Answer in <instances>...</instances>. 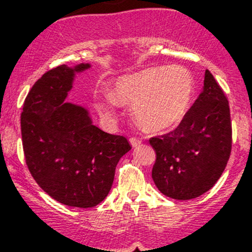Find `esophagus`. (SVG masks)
<instances>
[{
    "label": "esophagus",
    "instance_id": "esophagus-1",
    "mask_svg": "<svg viewBox=\"0 0 252 252\" xmlns=\"http://www.w3.org/2000/svg\"><path fill=\"white\" fill-rule=\"evenodd\" d=\"M130 144H131L132 147H137V146H140L141 144V142H142V141L140 140V138L138 137H131L130 138Z\"/></svg>",
    "mask_w": 252,
    "mask_h": 252
}]
</instances>
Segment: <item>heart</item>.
Here are the masks:
<instances>
[{
    "instance_id": "1",
    "label": "heart",
    "mask_w": 252,
    "mask_h": 252,
    "mask_svg": "<svg viewBox=\"0 0 252 252\" xmlns=\"http://www.w3.org/2000/svg\"><path fill=\"white\" fill-rule=\"evenodd\" d=\"M194 83L180 66H158L117 80L111 98L118 104L134 103V115L141 128L161 131L174 126L189 109ZM100 109L109 115L106 104Z\"/></svg>"
}]
</instances>
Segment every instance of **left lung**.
Returning a JSON list of instances; mask_svg holds the SVG:
<instances>
[{"mask_svg":"<svg viewBox=\"0 0 252 252\" xmlns=\"http://www.w3.org/2000/svg\"><path fill=\"white\" fill-rule=\"evenodd\" d=\"M149 143L156 152L152 178L162 194L189 200L215 186L230 158L232 126L227 98L209 70L180 124Z\"/></svg>","mask_w":252,"mask_h":252,"instance_id":"obj_1","label":"left lung"}]
</instances>
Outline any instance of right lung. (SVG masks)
Listing matches in <instances>:
<instances>
[{
	"mask_svg": "<svg viewBox=\"0 0 252 252\" xmlns=\"http://www.w3.org/2000/svg\"><path fill=\"white\" fill-rule=\"evenodd\" d=\"M60 65L28 92L21 112L26 163L36 184L63 205L97 206L109 194L120 158L131 149L124 136L92 124L88 110L65 103L74 73L89 68Z\"/></svg>",
	"mask_w": 252,
	"mask_h": 252,
	"instance_id": "add662e5",
	"label": "right lung"
}]
</instances>
